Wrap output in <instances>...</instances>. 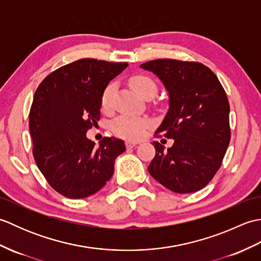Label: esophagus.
I'll return each instance as SVG.
<instances>
[{
    "mask_svg": "<svg viewBox=\"0 0 261 261\" xmlns=\"http://www.w3.org/2000/svg\"><path fill=\"white\" fill-rule=\"evenodd\" d=\"M138 141H134V140H126L125 141V146H126V148H134V147H136L137 145H138Z\"/></svg>",
    "mask_w": 261,
    "mask_h": 261,
    "instance_id": "obj_1",
    "label": "esophagus"
}]
</instances>
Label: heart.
<instances>
[{"label":"heart","instance_id":"b5f03b06","mask_svg":"<svg viewBox=\"0 0 261 261\" xmlns=\"http://www.w3.org/2000/svg\"><path fill=\"white\" fill-rule=\"evenodd\" d=\"M129 85L138 95L145 98L148 95H154L157 92V85L152 79L149 76L137 74L129 79ZM115 91V85L110 83L104 88L101 95V107L103 110H110L112 107L113 95ZM148 126V121L139 116L132 115H121L115 119L112 123V130L115 135L126 139H139L145 135Z\"/></svg>","mask_w":261,"mask_h":261}]
</instances>
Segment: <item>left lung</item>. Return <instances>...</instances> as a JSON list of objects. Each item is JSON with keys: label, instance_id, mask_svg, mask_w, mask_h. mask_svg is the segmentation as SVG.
<instances>
[{"label": "left lung", "instance_id": "1", "mask_svg": "<svg viewBox=\"0 0 261 261\" xmlns=\"http://www.w3.org/2000/svg\"><path fill=\"white\" fill-rule=\"evenodd\" d=\"M140 67L157 75L168 92V112L156 134L174 139L167 150L153 142L149 174L175 193L202 190L221 167L231 139L224 88L201 63L156 59Z\"/></svg>", "mask_w": 261, "mask_h": 261}]
</instances>
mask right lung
Listing matches in <instances>:
<instances>
[{
	"label": "right lung",
	"mask_w": 261,
	"mask_h": 261,
	"mask_svg": "<svg viewBox=\"0 0 261 261\" xmlns=\"http://www.w3.org/2000/svg\"><path fill=\"white\" fill-rule=\"evenodd\" d=\"M127 67L84 58L65 65L43 80L33 96L29 129L33 157L55 191L68 198L98 192L113 175L123 140L105 137L95 146L86 132L101 116L104 88Z\"/></svg>",
	"instance_id": "right-lung-1"
}]
</instances>
